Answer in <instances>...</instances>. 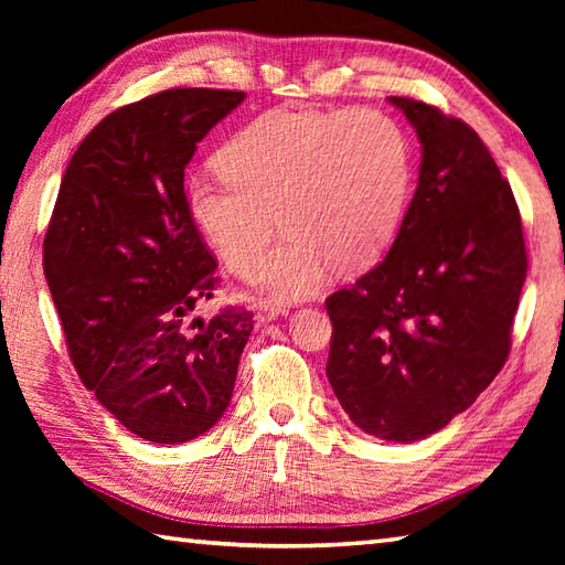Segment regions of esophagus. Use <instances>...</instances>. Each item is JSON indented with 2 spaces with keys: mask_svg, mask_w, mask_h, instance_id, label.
<instances>
[{
  "mask_svg": "<svg viewBox=\"0 0 565 565\" xmlns=\"http://www.w3.org/2000/svg\"><path fill=\"white\" fill-rule=\"evenodd\" d=\"M281 316H286V308H284V306H276V303L264 301V303L257 306L255 320H257V326H264V322H271V320L281 318Z\"/></svg>",
  "mask_w": 565,
  "mask_h": 565,
  "instance_id": "obj_1",
  "label": "esophagus"
}]
</instances>
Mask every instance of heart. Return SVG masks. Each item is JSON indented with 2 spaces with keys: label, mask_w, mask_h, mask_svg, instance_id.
<instances>
[{
  "label": "heart",
  "mask_w": 565,
  "mask_h": 565,
  "mask_svg": "<svg viewBox=\"0 0 565 565\" xmlns=\"http://www.w3.org/2000/svg\"><path fill=\"white\" fill-rule=\"evenodd\" d=\"M218 179L189 184V209L235 271L279 298H301L374 262L398 233L411 191V146L391 116L269 111L218 152ZM282 221L290 235L262 263ZM260 264L257 265L256 262Z\"/></svg>",
  "instance_id": "obj_1"
}]
</instances>
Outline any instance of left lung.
<instances>
[{"label":"left lung","mask_w":565,"mask_h":565,"mask_svg":"<svg viewBox=\"0 0 565 565\" xmlns=\"http://www.w3.org/2000/svg\"><path fill=\"white\" fill-rule=\"evenodd\" d=\"M388 102L423 142L417 189L388 255L328 296L326 374L366 435L417 441L505 366L526 249L518 201L476 130L425 102Z\"/></svg>","instance_id":"left-lung-1"}]
</instances>
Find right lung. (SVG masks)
<instances>
[{"mask_svg": "<svg viewBox=\"0 0 565 565\" xmlns=\"http://www.w3.org/2000/svg\"><path fill=\"white\" fill-rule=\"evenodd\" d=\"M245 92L179 87L121 106L72 154L43 239V271L84 388L128 431L182 444L233 398L252 313L196 310L218 262L189 209L196 142Z\"/></svg>", "mask_w": 565, "mask_h": 565, "instance_id": "1", "label": "right lung"}]
</instances>
